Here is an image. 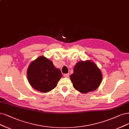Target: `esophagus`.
<instances>
[{
  "instance_id": "esophagus-1",
  "label": "esophagus",
  "mask_w": 129,
  "mask_h": 129,
  "mask_svg": "<svg viewBox=\"0 0 129 129\" xmlns=\"http://www.w3.org/2000/svg\"><path fill=\"white\" fill-rule=\"evenodd\" d=\"M69 76V73H67V74H64V77L65 78H68Z\"/></svg>"
}]
</instances>
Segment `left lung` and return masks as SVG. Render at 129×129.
Segmentation results:
<instances>
[{"instance_id": "8db88e82", "label": "left lung", "mask_w": 129, "mask_h": 129, "mask_svg": "<svg viewBox=\"0 0 129 129\" xmlns=\"http://www.w3.org/2000/svg\"><path fill=\"white\" fill-rule=\"evenodd\" d=\"M73 71V73L70 75L73 86L82 93L96 90L102 82L103 75L101 71L91 61L78 62Z\"/></svg>"}]
</instances>
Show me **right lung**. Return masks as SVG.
<instances>
[{
	"mask_svg": "<svg viewBox=\"0 0 129 129\" xmlns=\"http://www.w3.org/2000/svg\"><path fill=\"white\" fill-rule=\"evenodd\" d=\"M27 77L32 87L41 92H47L57 86L62 74L52 61L42 56L28 66Z\"/></svg>",
	"mask_w": 129,
	"mask_h": 129,
	"instance_id": "obj_1",
	"label": "right lung"
}]
</instances>
